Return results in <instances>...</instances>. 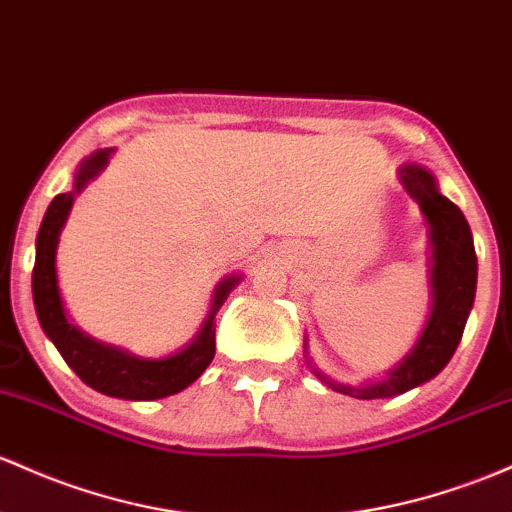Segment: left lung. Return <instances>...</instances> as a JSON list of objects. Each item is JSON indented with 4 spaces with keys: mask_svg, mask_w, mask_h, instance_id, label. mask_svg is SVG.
<instances>
[{
    "mask_svg": "<svg viewBox=\"0 0 512 512\" xmlns=\"http://www.w3.org/2000/svg\"><path fill=\"white\" fill-rule=\"evenodd\" d=\"M401 182L408 194L423 209L432 228V291H435V306L428 320L423 338L418 340L415 350L398 364L384 381L359 386H340L330 381V386L347 393V396L364 398H391L406 393L415 386L425 384L447 367L462 340L466 318L474 306L476 294V250L471 228L457 204L442 196L435 189V179L423 167L406 165L401 170ZM325 379L323 374H318Z\"/></svg>",
    "mask_w": 512,
    "mask_h": 512,
    "instance_id": "1",
    "label": "left lung"
}]
</instances>
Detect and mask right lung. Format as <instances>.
Here are the masks:
<instances>
[{
	"label": "right lung",
	"mask_w": 512,
	"mask_h": 512,
	"mask_svg": "<svg viewBox=\"0 0 512 512\" xmlns=\"http://www.w3.org/2000/svg\"><path fill=\"white\" fill-rule=\"evenodd\" d=\"M109 160V150H99L89 157L77 172L75 189L80 192L84 184L97 174ZM72 206V194H58L50 201L46 216H43L41 230L36 240V265H33V303H36L38 320L46 335L58 347L63 359L75 369L87 386L94 391L106 393L114 398H128V401H155V398L172 396V393L187 389L192 381L204 374L213 355H216V316L218 306L238 282L230 277L218 286L216 301H213V316L206 320L196 338L187 350L165 359H140L131 357L116 347L101 345L80 333L70 323L63 311V301L58 294V279H55V245H58L60 228H63L67 211Z\"/></svg>",
	"instance_id": "obj_1"
}]
</instances>
